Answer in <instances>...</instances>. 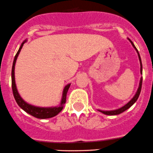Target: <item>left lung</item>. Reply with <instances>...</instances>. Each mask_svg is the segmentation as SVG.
Instances as JSON below:
<instances>
[{
    "instance_id": "1",
    "label": "left lung",
    "mask_w": 153,
    "mask_h": 153,
    "mask_svg": "<svg viewBox=\"0 0 153 153\" xmlns=\"http://www.w3.org/2000/svg\"><path fill=\"white\" fill-rule=\"evenodd\" d=\"M128 40H129V42H131V44L132 45L133 48H134V49L136 50V51H137V55H138V58H139V60H140V73H141L142 74V64H141V59H140V54H139L138 51H137V48H135V46L134 45V44H133V42H131V40H130L129 39H128ZM142 80H143V78H140V84H139V87H138V89H137V92H136L135 95L134 96V97L132 98V99L131 100L129 101V102H128L127 104H126V105H124V106L121 107L120 108H118V109H116V110H113V111H100V110H99L100 111H101L102 113H103V114H108V115H117V114H120V113L123 112V111H125L126 110H127L128 108H130V107L131 106V105H133V104L134 103V102L137 101V98H138L139 95H140V91H141V86H142Z\"/></svg>"
}]
</instances>
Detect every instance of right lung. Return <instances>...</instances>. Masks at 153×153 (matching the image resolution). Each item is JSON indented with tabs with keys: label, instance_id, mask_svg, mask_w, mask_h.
Wrapping results in <instances>:
<instances>
[{
	"label": "right lung",
	"instance_id": "right-lung-1",
	"mask_svg": "<svg viewBox=\"0 0 153 153\" xmlns=\"http://www.w3.org/2000/svg\"><path fill=\"white\" fill-rule=\"evenodd\" d=\"M26 42V41L23 42V43L21 45L20 48H19V51L16 53V56H15L14 61H13V68H12V88H13V96H14L15 100H16V102L18 105L24 110L26 112L30 114V115L33 116L35 117H37L39 119H46V118H51V117H54L56 114H58L60 111L62 110L63 105L66 102V97H67L68 91L69 88H70L71 84L67 85L65 87L64 91H63L62 94V99L61 103H60L59 106L56 107H50V108H43V107H36L34 105H30V104L27 103L19 95V92H18L17 88H16V81H15V65H16V59L18 58L19 53H20L21 50H22V47H23L24 44Z\"/></svg>",
	"mask_w": 153,
	"mask_h": 153
}]
</instances>
